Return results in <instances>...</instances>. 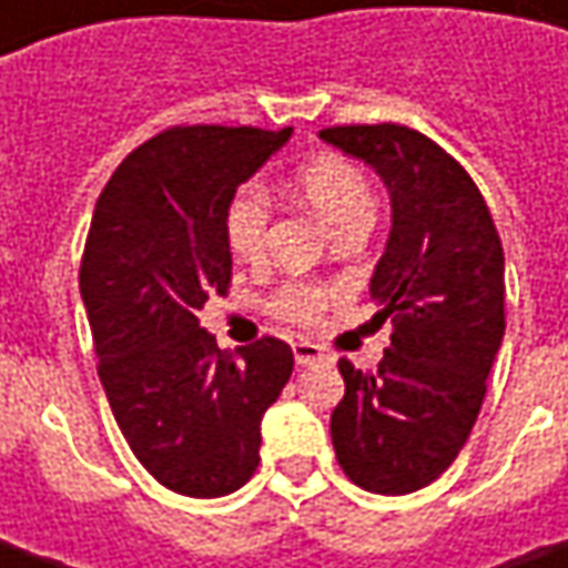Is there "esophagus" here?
Listing matches in <instances>:
<instances>
[{"label": "esophagus", "instance_id": "esophagus-1", "mask_svg": "<svg viewBox=\"0 0 568 568\" xmlns=\"http://www.w3.org/2000/svg\"><path fill=\"white\" fill-rule=\"evenodd\" d=\"M294 361L296 366H313V363L325 361V351L313 341H294Z\"/></svg>", "mask_w": 568, "mask_h": 568}]
</instances>
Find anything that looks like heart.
I'll list each match as a JSON object with an SVG mask.
<instances>
[{
	"label": "heart",
	"instance_id": "b5f03b06",
	"mask_svg": "<svg viewBox=\"0 0 568 568\" xmlns=\"http://www.w3.org/2000/svg\"><path fill=\"white\" fill-rule=\"evenodd\" d=\"M296 189L306 199V205L325 221V227H332V233H338L354 221H373L376 214V195L361 166L335 154H325L300 166ZM268 224H272V202L265 189L243 186L230 199L224 230H227L230 250L240 258H250V262L262 258L265 243H268ZM325 303H328V291L306 281H291L272 296L274 313L296 325L316 322Z\"/></svg>",
	"mask_w": 568,
	"mask_h": 568
}]
</instances>
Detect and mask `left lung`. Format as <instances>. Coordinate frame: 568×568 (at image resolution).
<instances>
[{"label": "left lung", "instance_id": "obj_1", "mask_svg": "<svg viewBox=\"0 0 568 568\" xmlns=\"http://www.w3.org/2000/svg\"><path fill=\"white\" fill-rule=\"evenodd\" d=\"M318 139L373 166L392 199V230L369 277L392 347L369 376L338 363L344 398L332 443L344 474L369 493L402 496L458 458L487 395L506 335V258L480 189L426 135L335 125Z\"/></svg>", "mask_w": 568, "mask_h": 568}]
</instances>
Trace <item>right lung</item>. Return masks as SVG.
I'll return each mask as SVG.
<instances>
[{"instance_id":"right-lung-1","label":"right lung","mask_w":568,"mask_h":568,"mask_svg":"<svg viewBox=\"0 0 568 568\" xmlns=\"http://www.w3.org/2000/svg\"><path fill=\"white\" fill-rule=\"evenodd\" d=\"M294 129L176 125L135 148L100 192L81 300L122 436L166 490L214 499L258 468L262 417L294 373L284 341L221 351L199 322L227 294L230 199Z\"/></svg>"}]
</instances>
